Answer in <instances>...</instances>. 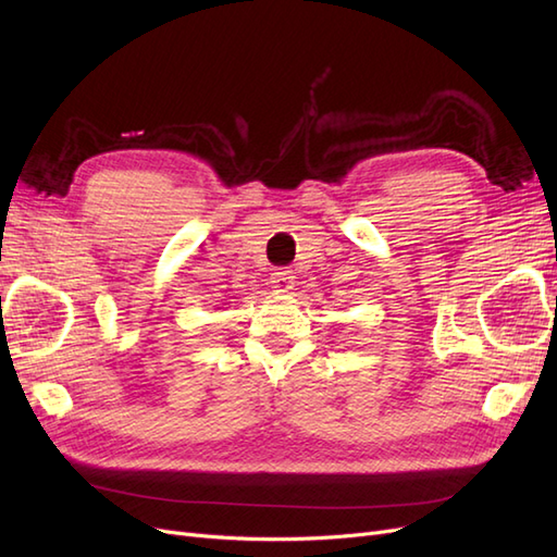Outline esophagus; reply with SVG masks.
<instances>
[{
	"instance_id": "1",
	"label": "esophagus",
	"mask_w": 557,
	"mask_h": 557,
	"mask_svg": "<svg viewBox=\"0 0 557 557\" xmlns=\"http://www.w3.org/2000/svg\"><path fill=\"white\" fill-rule=\"evenodd\" d=\"M269 283H272L274 293H290L295 285V276H293V272H288V269H276Z\"/></svg>"
}]
</instances>
